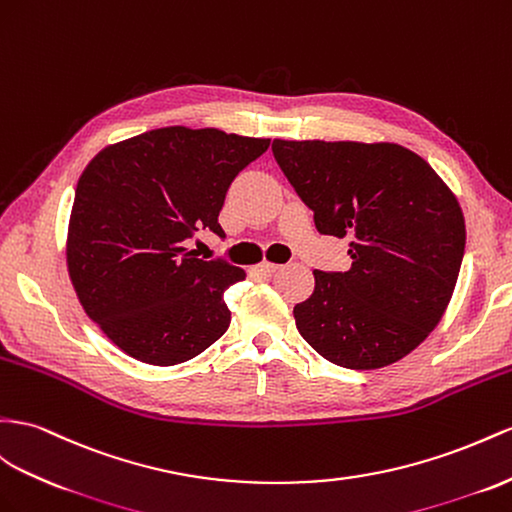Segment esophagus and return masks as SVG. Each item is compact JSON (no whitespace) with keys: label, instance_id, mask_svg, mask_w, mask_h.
<instances>
[{"label":"esophagus","instance_id":"34e87169","mask_svg":"<svg viewBox=\"0 0 512 512\" xmlns=\"http://www.w3.org/2000/svg\"><path fill=\"white\" fill-rule=\"evenodd\" d=\"M255 270L261 274V277H274V274L281 270V266L279 264H270V261H264V264H259Z\"/></svg>","mask_w":512,"mask_h":512}]
</instances>
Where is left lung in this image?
<instances>
[{"label": "left lung", "instance_id": "8db88e82", "mask_svg": "<svg viewBox=\"0 0 512 512\" xmlns=\"http://www.w3.org/2000/svg\"><path fill=\"white\" fill-rule=\"evenodd\" d=\"M272 153L316 229L350 240V270H313L316 290L294 307L300 335L350 370L409 355L439 324L463 264L456 196L400 144L274 140Z\"/></svg>", "mask_w": 512, "mask_h": 512}]
</instances>
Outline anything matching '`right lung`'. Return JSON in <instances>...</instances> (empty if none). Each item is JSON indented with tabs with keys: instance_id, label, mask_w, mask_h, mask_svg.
Masks as SVG:
<instances>
[{
	"instance_id": "1",
	"label": "right lung",
	"mask_w": 512,
	"mask_h": 512,
	"mask_svg": "<svg viewBox=\"0 0 512 512\" xmlns=\"http://www.w3.org/2000/svg\"><path fill=\"white\" fill-rule=\"evenodd\" d=\"M270 147L220 129L162 127L106 147L75 188L67 264L77 298L129 357L183 363L229 329L225 290L242 281L227 259L186 242L209 229L231 181Z\"/></svg>"
}]
</instances>
